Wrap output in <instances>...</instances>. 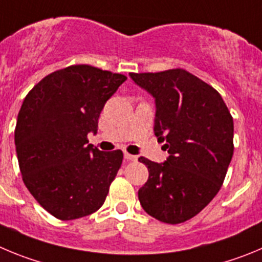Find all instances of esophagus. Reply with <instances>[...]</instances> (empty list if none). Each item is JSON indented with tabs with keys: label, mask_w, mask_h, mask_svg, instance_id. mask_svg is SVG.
Returning a JSON list of instances; mask_svg holds the SVG:
<instances>
[{
	"label": "esophagus",
	"mask_w": 262,
	"mask_h": 262,
	"mask_svg": "<svg viewBox=\"0 0 262 262\" xmlns=\"http://www.w3.org/2000/svg\"><path fill=\"white\" fill-rule=\"evenodd\" d=\"M124 157H125L126 160H132V162L137 160L136 155H132V154H129V152H125V154H124Z\"/></svg>",
	"instance_id": "1"
}]
</instances>
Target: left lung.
Returning a JSON list of instances; mask_svg holds the SVG:
<instances>
[{
	"label": "left lung",
	"instance_id": "obj_1",
	"mask_svg": "<svg viewBox=\"0 0 262 262\" xmlns=\"http://www.w3.org/2000/svg\"><path fill=\"white\" fill-rule=\"evenodd\" d=\"M129 75L155 98V136L169 154L164 163L138 158L148 169L138 200L160 222L189 221L225 181L234 154V120L221 94L185 69Z\"/></svg>",
	"mask_w": 262,
	"mask_h": 262
}]
</instances>
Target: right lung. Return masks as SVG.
Listing matches in <instances>:
<instances>
[{
	"mask_svg": "<svg viewBox=\"0 0 262 262\" xmlns=\"http://www.w3.org/2000/svg\"><path fill=\"white\" fill-rule=\"evenodd\" d=\"M126 77L70 65L44 77L26 95L14 140L20 173L41 206L61 221L102 207L122 163L121 150L87 145L105 102Z\"/></svg>",
	"mask_w": 262,
	"mask_h": 262,
	"instance_id": "obj_1",
	"label": "right lung"
}]
</instances>
